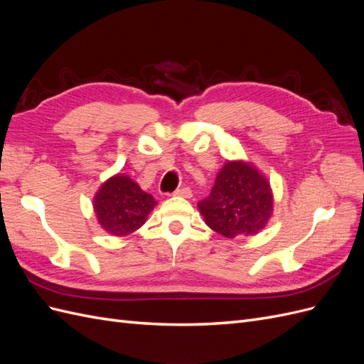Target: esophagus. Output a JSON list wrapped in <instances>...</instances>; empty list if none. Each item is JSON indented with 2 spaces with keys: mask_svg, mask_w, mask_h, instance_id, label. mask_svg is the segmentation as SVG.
<instances>
[{
  "mask_svg": "<svg viewBox=\"0 0 364 364\" xmlns=\"http://www.w3.org/2000/svg\"><path fill=\"white\" fill-rule=\"evenodd\" d=\"M174 196H179V197H185V199H190V197L193 196L191 190L188 188V186H182V188H178L174 191Z\"/></svg>",
  "mask_w": 364,
  "mask_h": 364,
  "instance_id": "1",
  "label": "esophagus"
}]
</instances>
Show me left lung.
<instances>
[{
  "label": "left lung",
  "mask_w": 364,
  "mask_h": 364,
  "mask_svg": "<svg viewBox=\"0 0 364 364\" xmlns=\"http://www.w3.org/2000/svg\"><path fill=\"white\" fill-rule=\"evenodd\" d=\"M206 225L226 238L257 234L273 211L269 182L243 161L226 162L211 193L197 203Z\"/></svg>",
  "instance_id": "obj_1"
}]
</instances>
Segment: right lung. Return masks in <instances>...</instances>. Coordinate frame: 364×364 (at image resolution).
Returning a JSON list of instances; mask_svg holds the SVG:
<instances>
[{
	"label": "right lung",
	"mask_w": 364,
	"mask_h": 364,
	"mask_svg": "<svg viewBox=\"0 0 364 364\" xmlns=\"http://www.w3.org/2000/svg\"><path fill=\"white\" fill-rule=\"evenodd\" d=\"M155 205L153 196L142 191L138 183L124 174L106 181L94 199L98 223L117 237L129 235L144 225Z\"/></svg>",
	"instance_id": "obj_1"
}]
</instances>
